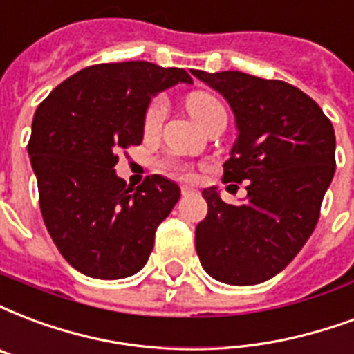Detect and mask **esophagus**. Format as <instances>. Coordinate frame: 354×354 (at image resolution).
Wrapping results in <instances>:
<instances>
[{"instance_id": "1", "label": "esophagus", "mask_w": 354, "mask_h": 354, "mask_svg": "<svg viewBox=\"0 0 354 354\" xmlns=\"http://www.w3.org/2000/svg\"><path fill=\"white\" fill-rule=\"evenodd\" d=\"M194 192H196V190H194L192 187H188V185H183V187H180V194H183V196H190V194Z\"/></svg>"}]
</instances>
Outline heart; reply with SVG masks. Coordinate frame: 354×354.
<instances>
[{
  "instance_id": "1",
  "label": "heart",
  "mask_w": 354,
  "mask_h": 354,
  "mask_svg": "<svg viewBox=\"0 0 354 354\" xmlns=\"http://www.w3.org/2000/svg\"><path fill=\"white\" fill-rule=\"evenodd\" d=\"M187 108L190 111V115L194 117V121L198 124H203L211 115L214 113H220V111H225L222 102L214 98L212 95H207V93H192L190 97L187 98ZM166 100L162 97H156L151 100L147 111H145V119H143V127L147 132H156L160 129L164 119H166Z\"/></svg>"
}]
</instances>
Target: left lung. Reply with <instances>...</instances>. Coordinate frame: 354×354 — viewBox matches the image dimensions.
<instances>
[{"mask_svg":"<svg viewBox=\"0 0 354 354\" xmlns=\"http://www.w3.org/2000/svg\"><path fill=\"white\" fill-rule=\"evenodd\" d=\"M227 100L237 140L224 183L248 180L243 203L230 205L205 188L209 211L196 227V252L214 280L254 286L293 261L315 230L336 171L328 117L299 87L239 71H190Z\"/></svg>","mask_w":354,"mask_h":354,"instance_id":"1","label":"left lung"}]
</instances>
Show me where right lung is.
<instances>
[{
	"label": "right lung",
	"mask_w": 354,
	"mask_h": 354,
	"mask_svg": "<svg viewBox=\"0 0 354 354\" xmlns=\"http://www.w3.org/2000/svg\"><path fill=\"white\" fill-rule=\"evenodd\" d=\"M177 84H192L185 68L102 63L61 82L37 108L28 153L42 218L82 274L119 280L142 270L179 201L174 180L155 174L132 190L113 169L119 149L142 143L151 98Z\"/></svg>",
	"instance_id": "1"
}]
</instances>
